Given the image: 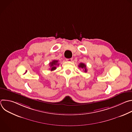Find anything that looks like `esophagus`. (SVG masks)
Returning <instances> with one entry per match:
<instances>
[{"mask_svg":"<svg viewBox=\"0 0 132 132\" xmlns=\"http://www.w3.org/2000/svg\"><path fill=\"white\" fill-rule=\"evenodd\" d=\"M66 60V61H67V62H71L72 60V58H70V59H67Z\"/></svg>","mask_w":132,"mask_h":132,"instance_id":"esophagus-1","label":"esophagus"}]
</instances>
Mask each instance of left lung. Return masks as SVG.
I'll list each match as a JSON object with an SVG mask.
<instances>
[{
    "instance_id": "obj_1",
    "label": "left lung",
    "mask_w": 132,
    "mask_h": 132,
    "mask_svg": "<svg viewBox=\"0 0 132 132\" xmlns=\"http://www.w3.org/2000/svg\"><path fill=\"white\" fill-rule=\"evenodd\" d=\"M78 67L79 68H81L83 69V70H84L85 72H87V68H86V65L85 64H84L82 63H81L78 65Z\"/></svg>"
}]
</instances>
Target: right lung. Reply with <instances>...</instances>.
Wrapping results in <instances>:
<instances>
[{
	"label": "right lung",
	"instance_id": "right-lung-1",
	"mask_svg": "<svg viewBox=\"0 0 132 132\" xmlns=\"http://www.w3.org/2000/svg\"><path fill=\"white\" fill-rule=\"evenodd\" d=\"M59 61L57 60H53L52 62L50 63L49 65L50 66L51 71H53L56 69V66H59V64L58 63Z\"/></svg>",
	"mask_w": 132,
	"mask_h": 132
}]
</instances>
